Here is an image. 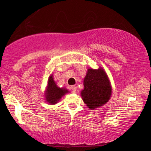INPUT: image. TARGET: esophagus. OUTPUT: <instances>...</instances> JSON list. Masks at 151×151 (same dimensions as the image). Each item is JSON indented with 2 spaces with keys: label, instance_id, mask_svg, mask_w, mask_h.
Returning a JSON list of instances; mask_svg holds the SVG:
<instances>
[{
  "label": "esophagus",
  "instance_id": "esophagus-1",
  "mask_svg": "<svg viewBox=\"0 0 151 151\" xmlns=\"http://www.w3.org/2000/svg\"><path fill=\"white\" fill-rule=\"evenodd\" d=\"M71 89L72 91V92L73 93H76V91H77V86L76 85H73L71 86Z\"/></svg>",
  "mask_w": 151,
  "mask_h": 151
}]
</instances>
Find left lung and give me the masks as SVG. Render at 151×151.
Listing matches in <instances>:
<instances>
[{
  "label": "left lung",
  "mask_w": 151,
  "mask_h": 151,
  "mask_svg": "<svg viewBox=\"0 0 151 151\" xmlns=\"http://www.w3.org/2000/svg\"><path fill=\"white\" fill-rule=\"evenodd\" d=\"M84 89L81 96L88 108L91 110L103 106L108 102L112 93L111 82L102 68H89L84 79Z\"/></svg>",
  "instance_id": "1"
}]
</instances>
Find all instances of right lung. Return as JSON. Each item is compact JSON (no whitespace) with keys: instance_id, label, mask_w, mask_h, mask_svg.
I'll list each match as a JSON object with an SVG mask.
<instances>
[{"instance_id":"obj_1","label":"right lung","mask_w":151,"mask_h":151,"mask_svg":"<svg viewBox=\"0 0 151 151\" xmlns=\"http://www.w3.org/2000/svg\"><path fill=\"white\" fill-rule=\"evenodd\" d=\"M69 93V91L65 88H60L57 86L52 74L49 76L47 84V90L45 91V100L49 104H55L60 100L63 96Z\"/></svg>"}]
</instances>
